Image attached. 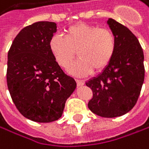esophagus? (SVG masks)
<instances>
[{
	"instance_id": "1",
	"label": "esophagus",
	"mask_w": 149,
	"mask_h": 149,
	"mask_svg": "<svg viewBox=\"0 0 149 149\" xmlns=\"http://www.w3.org/2000/svg\"><path fill=\"white\" fill-rule=\"evenodd\" d=\"M76 82L78 86H82L84 85V81H81V79H76Z\"/></svg>"
}]
</instances>
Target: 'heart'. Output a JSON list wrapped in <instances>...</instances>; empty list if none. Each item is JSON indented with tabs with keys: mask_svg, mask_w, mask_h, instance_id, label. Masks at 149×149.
I'll return each mask as SVG.
<instances>
[{
	"mask_svg": "<svg viewBox=\"0 0 149 149\" xmlns=\"http://www.w3.org/2000/svg\"><path fill=\"white\" fill-rule=\"evenodd\" d=\"M49 49L62 68L71 63L77 51L79 58L68 71L75 76H86L93 70H103L111 63L116 49V38L109 29L79 23L65 30V38L58 35L52 36Z\"/></svg>",
	"mask_w": 149,
	"mask_h": 149,
	"instance_id": "obj_1",
	"label": "heart"
}]
</instances>
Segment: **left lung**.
<instances>
[{"instance_id":"1","label":"left lung","mask_w":149,"mask_h":149,"mask_svg":"<svg viewBox=\"0 0 149 149\" xmlns=\"http://www.w3.org/2000/svg\"><path fill=\"white\" fill-rule=\"evenodd\" d=\"M116 38V49L111 63L86 85L93 91L88 107L105 118L124 115L136 105L145 78L144 53L133 33L115 20L107 21Z\"/></svg>"}]
</instances>
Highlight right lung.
<instances>
[{"instance_id": "obj_1", "label": "right lung", "mask_w": 149, "mask_h": 149, "mask_svg": "<svg viewBox=\"0 0 149 149\" xmlns=\"http://www.w3.org/2000/svg\"><path fill=\"white\" fill-rule=\"evenodd\" d=\"M53 22H36L20 31L8 52L7 86L12 100L25 118L50 123L61 117L77 83L56 63L49 41Z\"/></svg>"}]
</instances>
